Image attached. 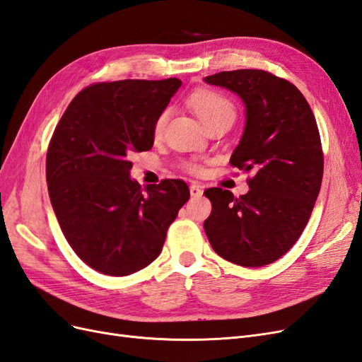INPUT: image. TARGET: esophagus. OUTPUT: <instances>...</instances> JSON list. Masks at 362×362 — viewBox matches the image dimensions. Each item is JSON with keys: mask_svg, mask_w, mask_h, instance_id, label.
Masks as SVG:
<instances>
[{"mask_svg": "<svg viewBox=\"0 0 362 362\" xmlns=\"http://www.w3.org/2000/svg\"><path fill=\"white\" fill-rule=\"evenodd\" d=\"M202 193H204V190L199 187V185H196V184L190 185V194L193 196V198H199V196H202Z\"/></svg>", "mask_w": 362, "mask_h": 362, "instance_id": "34e87169", "label": "esophagus"}]
</instances>
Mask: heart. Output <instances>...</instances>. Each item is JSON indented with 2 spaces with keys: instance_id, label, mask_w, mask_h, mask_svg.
Returning <instances> with one entry per match:
<instances>
[{
  "instance_id": "obj_1",
  "label": "heart",
  "mask_w": 362,
  "mask_h": 362,
  "mask_svg": "<svg viewBox=\"0 0 362 362\" xmlns=\"http://www.w3.org/2000/svg\"><path fill=\"white\" fill-rule=\"evenodd\" d=\"M189 105L192 110L198 115V117L202 120V124L208 127L213 122H217V120L222 119H229L233 120L235 119V108L234 104L225 98L223 95L217 93L214 90H196L194 93L190 95L189 98ZM169 112L164 110L158 115L156 124H154V134L160 136L164 129V125L168 122ZM189 170L192 172H199L201 168L198 164H189Z\"/></svg>"
}]
</instances>
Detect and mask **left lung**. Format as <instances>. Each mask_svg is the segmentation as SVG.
<instances>
[{
	"mask_svg": "<svg viewBox=\"0 0 362 362\" xmlns=\"http://www.w3.org/2000/svg\"><path fill=\"white\" fill-rule=\"evenodd\" d=\"M205 83L242 98L246 125L229 163L255 173L240 198L218 187L204 192L213 206L205 234L226 261L270 264L298 242L320 192L323 152L315 117L298 87L266 71L218 72Z\"/></svg>",
	"mask_w": 362,
	"mask_h": 362,
	"instance_id": "1",
	"label": "left lung"
}]
</instances>
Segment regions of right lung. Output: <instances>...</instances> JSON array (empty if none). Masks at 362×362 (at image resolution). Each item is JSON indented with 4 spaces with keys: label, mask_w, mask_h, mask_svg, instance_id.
Listing matches in <instances>:
<instances>
[{
    "label": "right lung",
    "mask_w": 362,
    "mask_h": 362,
    "mask_svg": "<svg viewBox=\"0 0 362 362\" xmlns=\"http://www.w3.org/2000/svg\"><path fill=\"white\" fill-rule=\"evenodd\" d=\"M178 78L98 83L76 95L47 154L51 205L63 235L87 266L127 276L154 261L189 201L182 180L141 185L129 177L133 152L154 145V124Z\"/></svg>",
    "instance_id": "add662e5"
}]
</instances>
